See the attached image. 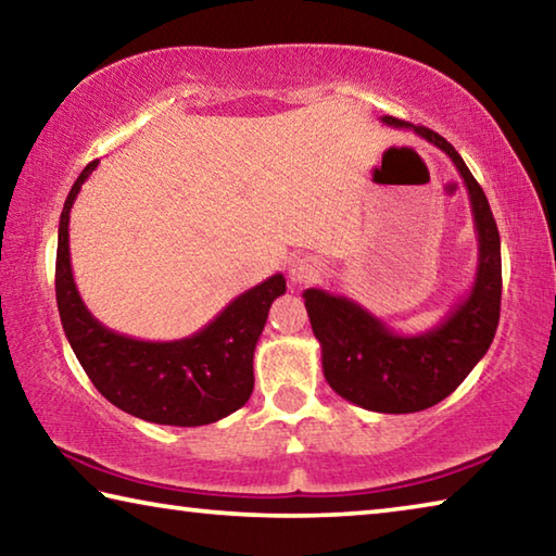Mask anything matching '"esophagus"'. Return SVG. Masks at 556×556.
I'll use <instances>...</instances> for the list:
<instances>
[{
  "instance_id": "34e87169",
  "label": "esophagus",
  "mask_w": 556,
  "mask_h": 556,
  "mask_svg": "<svg viewBox=\"0 0 556 556\" xmlns=\"http://www.w3.org/2000/svg\"><path fill=\"white\" fill-rule=\"evenodd\" d=\"M318 271H321V265L314 257H299L289 265V279L291 285H308L318 277Z\"/></svg>"
}]
</instances>
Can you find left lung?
<instances>
[{
	"label": "left lung",
	"mask_w": 556,
	"mask_h": 556,
	"mask_svg": "<svg viewBox=\"0 0 556 556\" xmlns=\"http://www.w3.org/2000/svg\"><path fill=\"white\" fill-rule=\"evenodd\" d=\"M380 119L441 149L464 178L478 238L473 285L444 321L414 336L392 331L357 301L326 289H306L304 304L321 343L326 382L363 409L409 414L446 400L491 348L501 318V235L483 188L444 137L390 115Z\"/></svg>",
	"instance_id": "8db88e82"
}]
</instances>
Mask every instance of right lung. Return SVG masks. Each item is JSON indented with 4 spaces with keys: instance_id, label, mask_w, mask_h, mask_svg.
I'll return each mask as SVG.
<instances>
[{
    "instance_id": "add662e5",
    "label": "right lung",
    "mask_w": 556,
    "mask_h": 556,
    "mask_svg": "<svg viewBox=\"0 0 556 556\" xmlns=\"http://www.w3.org/2000/svg\"><path fill=\"white\" fill-rule=\"evenodd\" d=\"M100 162L75 178L63 203L55 252V301L65 338L102 397L152 425L203 427L228 417L255 388L252 357L271 301L287 291L271 275L235 296L201 331L178 341H139L102 326L83 304L71 267L68 223L83 184Z\"/></svg>"
}]
</instances>
